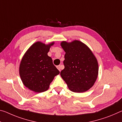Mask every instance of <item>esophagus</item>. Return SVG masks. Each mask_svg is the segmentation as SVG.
<instances>
[{"label": "esophagus", "mask_w": 122, "mask_h": 122, "mask_svg": "<svg viewBox=\"0 0 122 122\" xmlns=\"http://www.w3.org/2000/svg\"><path fill=\"white\" fill-rule=\"evenodd\" d=\"M61 68H62V66L61 65H59V66H57V68L59 69V71H60L61 70Z\"/></svg>", "instance_id": "obj_1"}]
</instances>
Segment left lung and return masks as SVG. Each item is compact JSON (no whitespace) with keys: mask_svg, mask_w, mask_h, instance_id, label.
<instances>
[{"mask_svg":"<svg viewBox=\"0 0 122 122\" xmlns=\"http://www.w3.org/2000/svg\"><path fill=\"white\" fill-rule=\"evenodd\" d=\"M66 52L65 68L60 75L69 90L84 92L91 88L97 78L98 65L96 58L87 46L79 41L62 42Z\"/></svg>","mask_w":122,"mask_h":122,"instance_id":"1","label":"left lung"}]
</instances>
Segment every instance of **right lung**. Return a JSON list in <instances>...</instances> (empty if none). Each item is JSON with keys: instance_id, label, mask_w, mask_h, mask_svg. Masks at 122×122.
I'll use <instances>...</instances> for the list:
<instances>
[{"instance_id": "obj_1", "label": "right lung", "mask_w": 122, "mask_h": 122, "mask_svg": "<svg viewBox=\"0 0 122 122\" xmlns=\"http://www.w3.org/2000/svg\"><path fill=\"white\" fill-rule=\"evenodd\" d=\"M53 43L46 45L37 42L30 47L21 61L19 74L27 88L35 92L47 91L54 76L60 73L48 55Z\"/></svg>"}]
</instances>
